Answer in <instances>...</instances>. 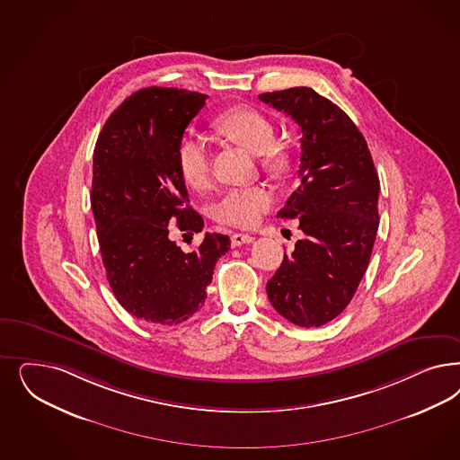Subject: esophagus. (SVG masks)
I'll return each mask as SVG.
<instances>
[{"instance_id": "obj_1", "label": "esophagus", "mask_w": 460, "mask_h": 460, "mask_svg": "<svg viewBox=\"0 0 460 460\" xmlns=\"http://www.w3.org/2000/svg\"><path fill=\"white\" fill-rule=\"evenodd\" d=\"M253 242L252 235H247V234H234L232 235V245L238 247V245H243V243H251Z\"/></svg>"}]
</instances>
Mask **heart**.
<instances>
[{
    "label": "heart",
    "mask_w": 460,
    "mask_h": 460,
    "mask_svg": "<svg viewBox=\"0 0 460 460\" xmlns=\"http://www.w3.org/2000/svg\"><path fill=\"white\" fill-rule=\"evenodd\" d=\"M215 128L234 140L238 146L262 154V164L270 171H281L286 165V155L281 148L272 147L276 130L272 121L264 113L251 106H235L215 119ZM179 174L182 181L196 191L207 190L211 182V155L203 138L184 137L178 147ZM274 203V196L266 186L234 188L223 193L215 207L213 217L217 222L238 228H251L261 222Z\"/></svg>",
    "instance_id": "1"
}]
</instances>
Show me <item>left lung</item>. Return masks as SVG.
Here are the masks:
<instances>
[{"label":"left lung","mask_w":460,"mask_h":460,"mask_svg":"<svg viewBox=\"0 0 460 460\" xmlns=\"http://www.w3.org/2000/svg\"><path fill=\"white\" fill-rule=\"evenodd\" d=\"M259 98L301 130V182L278 217L297 218L305 238L284 253L267 281V296L295 325H325L347 308L369 266L379 226V178L356 123L314 89Z\"/></svg>","instance_id":"1"}]
</instances>
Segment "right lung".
<instances>
[{"label":"right lung","instance_id":"add662e5","mask_svg":"<svg viewBox=\"0 0 460 460\" xmlns=\"http://www.w3.org/2000/svg\"><path fill=\"white\" fill-rule=\"evenodd\" d=\"M207 98L186 89H140L106 119L94 147L91 207L106 279L127 312L154 325L193 316L217 261L230 249L222 234H207L188 253L169 237L172 226L203 230L201 215L188 205L178 147Z\"/></svg>","mask_w":460,"mask_h":460}]
</instances>
